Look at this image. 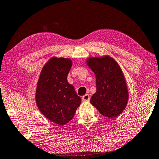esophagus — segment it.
<instances>
[{"mask_svg": "<svg viewBox=\"0 0 159 159\" xmlns=\"http://www.w3.org/2000/svg\"><path fill=\"white\" fill-rule=\"evenodd\" d=\"M89 99H90V97H89V94H85L84 96L82 97V101L83 102H88L89 101Z\"/></svg>", "mask_w": 159, "mask_h": 159, "instance_id": "esophagus-1", "label": "esophagus"}]
</instances>
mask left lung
<instances>
[{"instance_id": "8db88e82", "label": "left lung", "mask_w": 159, "mask_h": 159, "mask_svg": "<svg viewBox=\"0 0 159 159\" xmlns=\"http://www.w3.org/2000/svg\"><path fill=\"white\" fill-rule=\"evenodd\" d=\"M85 62L96 76L97 91L91 97V104L104 117L119 116L129 101L127 85L120 66L108 55L88 57Z\"/></svg>"}]
</instances>
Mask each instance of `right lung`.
<instances>
[{
    "instance_id": "right-lung-1",
    "label": "right lung",
    "mask_w": 159,
    "mask_h": 159,
    "mask_svg": "<svg viewBox=\"0 0 159 159\" xmlns=\"http://www.w3.org/2000/svg\"><path fill=\"white\" fill-rule=\"evenodd\" d=\"M70 58L53 57L44 65L37 83L35 101L43 115L62 126L74 117L81 99L67 81Z\"/></svg>"
}]
</instances>
